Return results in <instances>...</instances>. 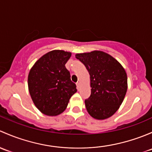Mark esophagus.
Wrapping results in <instances>:
<instances>
[{
    "label": "esophagus",
    "mask_w": 152,
    "mask_h": 152,
    "mask_svg": "<svg viewBox=\"0 0 152 152\" xmlns=\"http://www.w3.org/2000/svg\"><path fill=\"white\" fill-rule=\"evenodd\" d=\"M76 85H77V90H78V89L80 88V83L78 82V83H77Z\"/></svg>",
    "instance_id": "34e87169"
}]
</instances>
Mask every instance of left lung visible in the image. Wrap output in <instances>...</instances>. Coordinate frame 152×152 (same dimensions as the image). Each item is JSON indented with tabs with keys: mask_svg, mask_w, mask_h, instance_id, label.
Returning a JSON list of instances; mask_svg holds the SVG:
<instances>
[{
	"mask_svg": "<svg viewBox=\"0 0 152 152\" xmlns=\"http://www.w3.org/2000/svg\"><path fill=\"white\" fill-rule=\"evenodd\" d=\"M90 75L91 96L85 100L91 116L103 120L119 108L127 90V76L121 64L102 51L75 55Z\"/></svg>",
	"mask_w": 152,
	"mask_h": 152,
	"instance_id": "8db88e82",
	"label": "left lung"
}]
</instances>
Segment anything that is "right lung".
<instances>
[{
  "label": "right lung",
  "mask_w": 152,
  "mask_h": 152,
  "mask_svg": "<svg viewBox=\"0 0 152 152\" xmlns=\"http://www.w3.org/2000/svg\"><path fill=\"white\" fill-rule=\"evenodd\" d=\"M72 53L55 50L42 56L31 69L28 77L30 95L43 114L55 116L63 113L77 92L65 64Z\"/></svg>",
  "instance_id": "1"
}]
</instances>
